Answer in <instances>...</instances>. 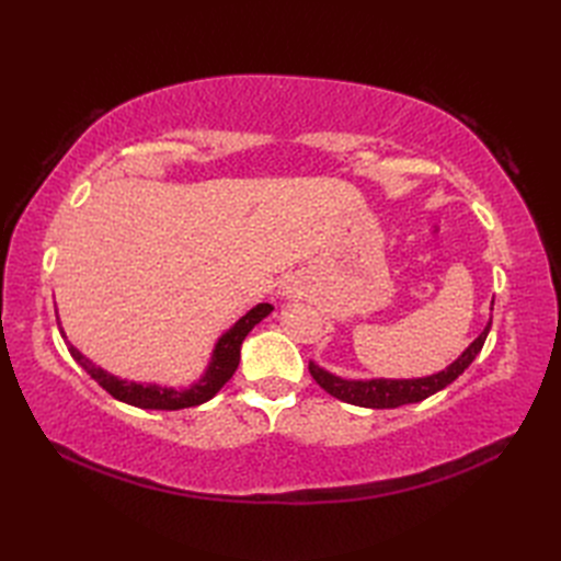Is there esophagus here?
Returning a JSON list of instances; mask_svg holds the SVG:
<instances>
[{"mask_svg": "<svg viewBox=\"0 0 561 561\" xmlns=\"http://www.w3.org/2000/svg\"><path fill=\"white\" fill-rule=\"evenodd\" d=\"M285 295H290V290H283V297H285Z\"/></svg>", "mask_w": 561, "mask_h": 561, "instance_id": "1", "label": "esophagus"}]
</instances>
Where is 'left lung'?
Here are the masks:
<instances>
[{
    "label": "left lung",
    "instance_id": "8db88e82",
    "mask_svg": "<svg viewBox=\"0 0 561 561\" xmlns=\"http://www.w3.org/2000/svg\"><path fill=\"white\" fill-rule=\"evenodd\" d=\"M491 311H494V299H491ZM491 330V318L486 322V328L480 332V336L458 355V358L447 365L443 371H435V375L428 377H416V379H344L336 377L325 367H320L316 363H309L311 377L316 383L328 390L330 396L336 400L355 404V407H367V410H393V407L400 404H412L421 402L431 396H435L437 390L447 388L454 379H458L468 369V365L478 358V353L482 351L486 334Z\"/></svg>",
    "mask_w": 561,
    "mask_h": 561
}]
</instances>
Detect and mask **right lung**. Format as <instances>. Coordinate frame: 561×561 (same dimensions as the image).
Instances as JSON below:
<instances>
[{"label":"right lung","instance_id":"right-lung-1","mask_svg":"<svg viewBox=\"0 0 561 561\" xmlns=\"http://www.w3.org/2000/svg\"><path fill=\"white\" fill-rule=\"evenodd\" d=\"M274 307L271 304H257L252 307L245 316H241L233 325L222 332V336L215 342L210 363L203 375L190 383V386H161V383H149V381H128L122 377L110 375L107 369L98 367L93 360H89L70 339H67L65 330L60 328V334L67 344V351H70L72 358L89 371L91 379H95L100 386H103L112 398L118 402H126L133 407H140V410H165V412H175V410H186V407H196L208 402L210 398L217 396V390L222 388L231 377L236 367L241 363V344L243 339L250 334V330L262 322Z\"/></svg>","mask_w":561,"mask_h":561}]
</instances>
